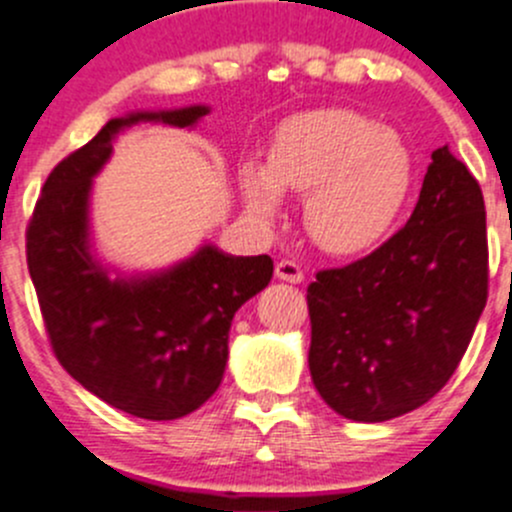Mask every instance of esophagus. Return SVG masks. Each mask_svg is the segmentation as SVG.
Here are the masks:
<instances>
[{
	"mask_svg": "<svg viewBox=\"0 0 512 512\" xmlns=\"http://www.w3.org/2000/svg\"><path fill=\"white\" fill-rule=\"evenodd\" d=\"M275 275H277V280L292 282V285H299V282H304L302 267H299L297 262H292V260H280V262H277Z\"/></svg>",
	"mask_w": 512,
	"mask_h": 512,
	"instance_id": "1",
	"label": "esophagus"
}]
</instances>
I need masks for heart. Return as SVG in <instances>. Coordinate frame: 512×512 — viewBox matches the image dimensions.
Wrapping results in <instances>:
<instances>
[{
	"label": "heart",
	"mask_w": 512,
	"mask_h": 512,
	"mask_svg": "<svg viewBox=\"0 0 512 512\" xmlns=\"http://www.w3.org/2000/svg\"><path fill=\"white\" fill-rule=\"evenodd\" d=\"M414 165L389 128L344 108L297 113L285 121L265 165H242V195L265 223L280 215L282 193L304 196V225L322 250L354 255L374 247L409 198Z\"/></svg>",
	"instance_id": "1"
}]
</instances>
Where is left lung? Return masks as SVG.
Returning a JSON list of instances; mask_svg holds the SVG:
<instances>
[{
	"instance_id": "obj_1",
	"label": "left lung",
	"mask_w": 512,
	"mask_h": 512,
	"mask_svg": "<svg viewBox=\"0 0 512 512\" xmlns=\"http://www.w3.org/2000/svg\"><path fill=\"white\" fill-rule=\"evenodd\" d=\"M488 299L478 180L448 146L431 153L409 223L379 250L307 287L309 371L339 416L379 423L438 394Z\"/></svg>"
}]
</instances>
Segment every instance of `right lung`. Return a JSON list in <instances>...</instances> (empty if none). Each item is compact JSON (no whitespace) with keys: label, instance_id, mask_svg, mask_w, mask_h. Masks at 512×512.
<instances>
[{"label":"right lung","instance_id":"obj_1","mask_svg":"<svg viewBox=\"0 0 512 512\" xmlns=\"http://www.w3.org/2000/svg\"><path fill=\"white\" fill-rule=\"evenodd\" d=\"M208 106L111 118L46 178L27 230V262L59 364L113 409L173 421L218 391L237 309L272 280L267 255L203 245L178 265L113 275L91 250V185L113 141L136 123L193 128Z\"/></svg>","mask_w":512,"mask_h":512}]
</instances>
